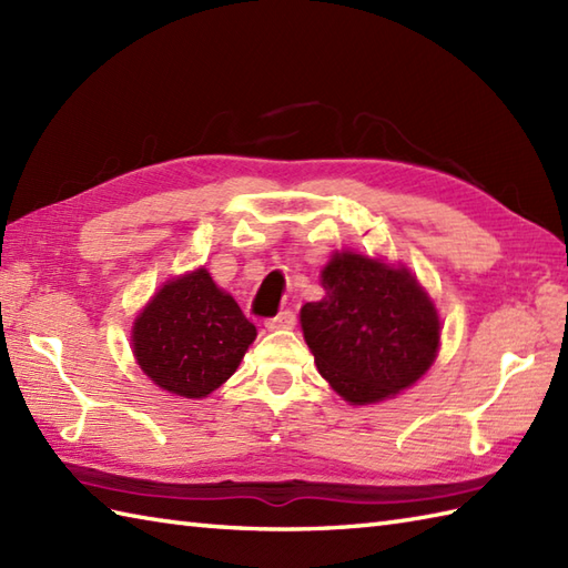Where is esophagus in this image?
<instances>
[{
	"instance_id": "1",
	"label": "esophagus",
	"mask_w": 568,
	"mask_h": 568,
	"mask_svg": "<svg viewBox=\"0 0 568 568\" xmlns=\"http://www.w3.org/2000/svg\"><path fill=\"white\" fill-rule=\"evenodd\" d=\"M295 322H297L295 312L283 310V312H277L275 317L265 322V327H268V329H291V327H295Z\"/></svg>"
}]
</instances>
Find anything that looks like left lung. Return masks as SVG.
Instances as JSON below:
<instances>
[{
  "instance_id": "1",
  "label": "left lung",
  "mask_w": 568,
  "mask_h": 568,
  "mask_svg": "<svg viewBox=\"0 0 568 568\" xmlns=\"http://www.w3.org/2000/svg\"><path fill=\"white\" fill-rule=\"evenodd\" d=\"M324 297L300 310L305 342L332 388L373 405L417 383L439 352L437 307L405 265L354 251L322 268Z\"/></svg>"
}]
</instances>
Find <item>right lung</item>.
<instances>
[{"instance_id": "right-lung-1", "label": "right lung", "mask_w": 568, "mask_h": 568, "mask_svg": "<svg viewBox=\"0 0 568 568\" xmlns=\"http://www.w3.org/2000/svg\"><path fill=\"white\" fill-rule=\"evenodd\" d=\"M253 339V322L204 268L168 281L131 329L141 371L180 397H207L220 388Z\"/></svg>"}]
</instances>
